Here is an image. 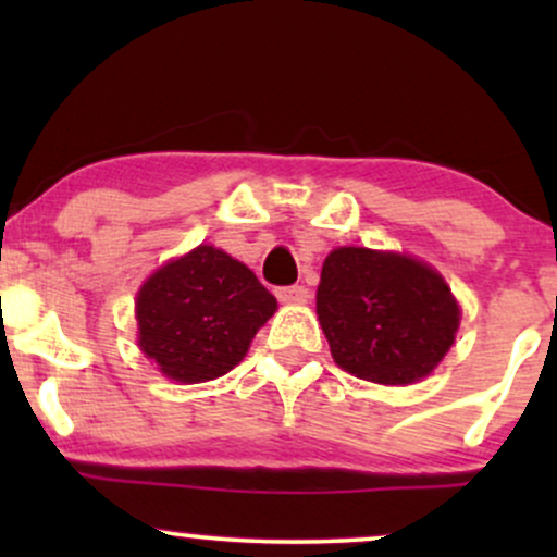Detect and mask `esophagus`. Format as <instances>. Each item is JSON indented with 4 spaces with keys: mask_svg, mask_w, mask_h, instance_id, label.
<instances>
[{
    "mask_svg": "<svg viewBox=\"0 0 557 557\" xmlns=\"http://www.w3.org/2000/svg\"><path fill=\"white\" fill-rule=\"evenodd\" d=\"M277 298L283 300V304H306V300H309V287L304 285L277 287Z\"/></svg>",
    "mask_w": 557,
    "mask_h": 557,
    "instance_id": "obj_1",
    "label": "esophagus"
}]
</instances>
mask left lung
<instances>
[{"label":"left lung","mask_w":557,"mask_h":557,"mask_svg":"<svg viewBox=\"0 0 557 557\" xmlns=\"http://www.w3.org/2000/svg\"><path fill=\"white\" fill-rule=\"evenodd\" d=\"M317 314L337 367L380 385L430 374L458 330V304L437 272L369 248H335L324 259Z\"/></svg>","instance_id":"8db88e82"}]
</instances>
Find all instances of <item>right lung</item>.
Instances as JSON below:
<instances>
[{"instance_id":"obj_1","label":"right lung","mask_w":557,"mask_h":557,"mask_svg":"<svg viewBox=\"0 0 557 557\" xmlns=\"http://www.w3.org/2000/svg\"><path fill=\"white\" fill-rule=\"evenodd\" d=\"M274 309L277 300L246 264L198 246L140 287L138 345L170 380L207 382L246 356Z\"/></svg>"}]
</instances>
